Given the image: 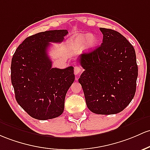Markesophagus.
<instances>
[{"label":"esophagus","instance_id":"esophagus-1","mask_svg":"<svg viewBox=\"0 0 150 150\" xmlns=\"http://www.w3.org/2000/svg\"><path fill=\"white\" fill-rule=\"evenodd\" d=\"M80 72H81V68H80V67L75 66V69H74V72H75V75H78Z\"/></svg>","mask_w":150,"mask_h":150}]
</instances>
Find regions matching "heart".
Segmentation results:
<instances>
[{"label":"heart","instance_id":"1","mask_svg":"<svg viewBox=\"0 0 150 150\" xmlns=\"http://www.w3.org/2000/svg\"><path fill=\"white\" fill-rule=\"evenodd\" d=\"M98 38L93 34L77 33L67 41L69 48L73 51L81 50L84 47L86 50H91L98 44Z\"/></svg>","mask_w":150,"mask_h":150}]
</instances>
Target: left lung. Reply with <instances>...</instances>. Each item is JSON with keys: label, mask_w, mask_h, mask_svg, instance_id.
I'll use <instances>...</instances> for the list:
<instances>
[{"label": "left lung", "mask_w": 150, "mask_h": 150, "mask_svg": "<svg viewBox=\"0 0 150 150\" xmlns=\"http://www.w3.org/2000/svg\"><path fill=\"white\" fill-rule=\"evenodd\" d=\"M103 43L78 60L84 72L82 85L88 109L98 115L119 113L136 92L138 67L134 47L120 33L100 28Z\"/></svg>", "instance_id": "left-lung-1"}]
</instances>
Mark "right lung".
Masks as SVG:
<instances>
[{"label": "right lung", "mask_w": 150, "mask_h": 150, "mask_svg": "<svg viewBox=\"0 0 150 150\" xmlns=\"http://www.w3.org/2000/svg\"><path fill=\"white\" fill-rule=\"evenodd\" d=\"M67 30H47L28 37L11 60V83L17 103L30 116L40 120L63 112L66 93L75 80L74 67H52L47 55L50 42H61Z\"/></svg>", "instance_id": "right-lung-1"}]
</instances>
